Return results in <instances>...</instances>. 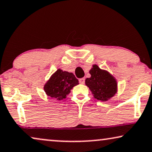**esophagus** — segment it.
<instances>
[{"instance_id": "obj_1", "label": "esophagus", "mask_w": 152, "mask_h": 152, "mask_svg": "<svg viewBox=\"0 0 152 152\" xmlns=\"http://www.w3.org/2000/svg\"><path fill=\"white\" fill-rule=\"evenodd\" d=\"M79 82H80V84H84L85 83V78H81L79 80Z\"/></svg>"}]
</instances>
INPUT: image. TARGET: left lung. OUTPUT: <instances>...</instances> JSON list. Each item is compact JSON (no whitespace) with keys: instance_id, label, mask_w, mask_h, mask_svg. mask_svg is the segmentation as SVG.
Returning a JSON list of instances; mask_svg holds the SVG:
<instances>
[{"instance_id":"1","label":"left lung","mask_w":152,"mask_h":152,"mask_svg":"<svg viewBox=\"0 0 152 152\" xmlns=\"http://www.w3.org/2000/svg\"><path fill=\"white\" fill-rule=\"evenodd\" d=\"M89 72L91 76L86 79L85 84L95 99L105 102L115 95L117 93L118 84L112 75L107 70L100 69L95 64Z\"/></svg>"}]
</instances>
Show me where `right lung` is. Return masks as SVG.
Segmentation results:
<instances>
[{
	"label": "right lung",
	"mask_w": 152,
	"mask_h": 152,
	"mask_svg": "<svg viewBox=\"0 0 152 152\" xmlns=\"http://www.w3.org/2000/svg\"><path fill=\"white\" fill-rule=\"evenodd\" d=\"M77 84L79 81L72 72L58 69L50 77L43 88L48 96L61 100L65 99L70 90Z\"/></svg>",
	"instance_id": "right-lung-1"
}]
</instances>
